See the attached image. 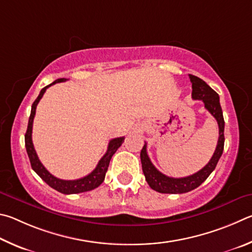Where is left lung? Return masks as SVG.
I'll use <instances>...</instances> for the list:
<instances>
[{
  "label": "left lung",
  "instance_id": "left-lung-1",
  "mask_svg": "<svg viewBox=\"0 0 252 252\" xmlns=\"http://www.w3.org/2000/svg\"><path fill=\"white\" fill-rule=\"evenodd\" d=\"M189 78H190V82L192 84V98L204 101L205 108L213 115L218 123L219 138L217 147H216V151L213 157H211V159L204 168L197 171L196 174L187 176V177L173 178L161 174L160 171L157 170L156 167L153 165V162L149 159V157L147 155V144L145 143L142 152H140V160H142L143 173L145 175V178H146V182L149 185V187L154 189V190L161 193H184L199 187L200 185L209 177V175L215 170L216 166L218 164V160L220 159V157H221L223 152L224 121L222 109L219 101V95L205 81H202L201 78L191 74H189Z\"/></svg>",
  "mask_w": 252,
  "mask_h": 252
}]
</instances>
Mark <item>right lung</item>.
Here are the masks:
<instances>
[{
    "label": "right lung",
    "instance_id": "right-lung-1",
    "mask_svg": "<svg viewBox=\"0 0 252 252\" xmlns=\"http://www.w3.org/2000/svg\"><path fill=\"white\" fill-rule=\"evenodd\" d=\"M66 81H67L66 78L56 79L55 82H53L52 84H50V85L42 88V91L39 92V95L37 96V98L34 100V103L32 105V109H31L28 130H26L25 133V147L30 158L31 166H32V168L35 173H36L39 177H41L44 182L48 185V186L54 188L55 190L60 191L62 193H65V195H70V193H79V192L93 190V189L97 188L101 183L104 182L106 171H107L108 166H109V161L112 159L114 154L116 153L117 149L122 146L125 137H118L110 140L107 147V152H106L105 155L100 158V160L98 161V164H97L96 168L93 170L91 174L85 176V177L79 178L76 180H63V179L56 178L55 176H53L51 173H48L47 169L42 165V162L39 161L37 154L34 149V145L32 142L33 119L35 116V112H36V106L38 104V101L41 100L44 93H45L47 88L52 85H54L56 83L66 82Z\"/></svg>",
    "mask_w": 252,
    "mask_h": 252
}]
</instances>
